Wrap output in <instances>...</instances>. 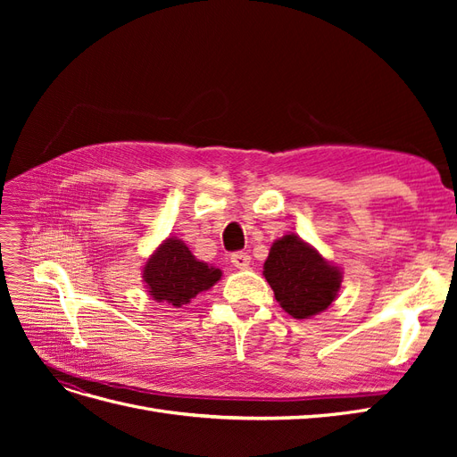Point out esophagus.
<instances>
[{
    "label": "esophagus",
    "instance_id": "esophagus-1",
    "mask_svg": "<svg viewBox=\"0 0 457 457\" xmlns=\"http://www.w3.org/2000/svg\"><path fill=\"white\" fill-rule=\"evenodd\" d=\"M230 262L237 269H247L252 265V257H250V253H245V252H237V253L230 255Z\"/></svg>",
    "mask_w": 457,
    "mask_h": 457
}]
</instances>
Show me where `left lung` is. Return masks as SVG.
Here are the masks:
<instances>
[{
    "instance_id": "obj_1",
    "label": "left lung",
    "mask_w": 457,
    "mask_h": 457,
    "mask_svg": "<svg viewBox=\"0 0 457 457\" xmlns=\"http://www.w3.org/2000/svg\"><path fill=\"white\" fill-rule=\"evenodd\" d=\"M262 274L280 307L297 320L326 311L336 301L343 272L295 234L270 245Z\"/></svg>"
}]
</instances>
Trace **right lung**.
Segmentation results:
<instances>
[{"label":"right lung","instance_id":"add662e5","mask_svg":"<svg viewBox=\"0 0 457 457\" xmlns=\"http://www.w3.org/2000/svg\"><path fill=\"white\" fill-rule=\"evenodd\" d=\"M220 272L207 262L198 261L188 245L175 237L163 240L143 267V280L150 297L168 303L175 309L188 305L200 292L220 280Z\"/></svg>","mask_w":457,"mask_h":457}]
</instances>
